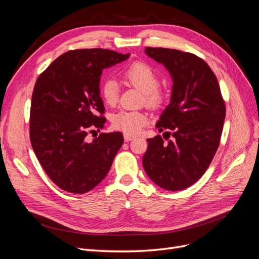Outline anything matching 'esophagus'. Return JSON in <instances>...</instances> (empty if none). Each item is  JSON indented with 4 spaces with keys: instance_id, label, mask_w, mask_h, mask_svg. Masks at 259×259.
Listing matches in <instances>:
<instances>
[{
    "instance_id": "1",
    "label": "esophagus",
    "mask_w": 259,
    "mask_h": 259,
    "mask_svg": "<svg viewBox=\"0 0 259 259\" xmlns=\"http://www.w3.org/2000/svg\"><path fill=\"white\" fill-rule=\"evenodd\" d=\"M134 138H135L134 136H131V135H127V134H124V140H125V142H131V140H133Z\"/></svg>"
}]
</instances>
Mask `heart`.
Returning a JSON list of instances; mask_svg holds the SVG:
<instances>
[{
    "mask_svg": "<svg viewBox=\"0 0 259 259\" xmlns=\"http://www.w3.org/2000/svg\"><path fill=\"white\" fill-rule=\"evenodd\" d=\"M124 82L134 86L144 93L145 105L150 109H158L164 101V94L159 89L160 77L158 72L143 61L133 62L122 73ZM101 98L108 106H114L119 99V86L116 82L108 79L100 89ZM148 122L146 113L140 111L122 110L112 117V125L116 130H120L127 135H136L142 132Z\"/></svg>",
    "mask_w": 259,
    "mask_h": 259,
    "instance_id": "heart-1",
    "label": "heart"
}]
</instances>
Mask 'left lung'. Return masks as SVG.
Wrapping results in <instances>:
<instances>
[{"label": "left lung", "instance_id": "obj_1", "mask_svg": "<svg viewBox=\"0 0 259 259\" xmlns=\"http://www.w3.org/2000/svg\"><path fill=\"white\" fill-rule=\"evenodd\" d=\"M173 79L170 103L155 127L174 137L147 139L143 165L154 184L169 191L184 190L202 177L217 151L226 106L217 77L197 55L178 50L146 48Z\"/></svg>", "mask_w": 259, "mask_h": 259}]
</instances>
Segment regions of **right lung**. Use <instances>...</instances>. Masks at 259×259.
<instances>
[{"label": "right lung", "mask_w": 259, "mask_h": 259, "mask_svg": "<svg viewBox=\"0 0 259 259\" xmlns=\"http://www.w3.org/2000/svg\"><path fill=\"white\" fill-rule=\"evenodd\" d=\"M128 57L103 49L69 51L38 75L30 108V140L45 173L60 189L89 192L110 170L123 135L101 133L91 143L86 137L106 122L99 95L103 70Z\"/></svg>", "instance_id": "1"}]
</instances>
